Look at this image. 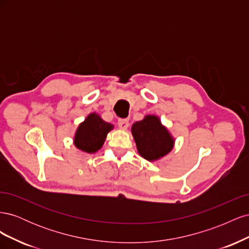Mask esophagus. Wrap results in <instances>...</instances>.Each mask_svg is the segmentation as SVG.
Instances as JSON below:
<instances>
[{
  "label": "esophagus",
  "mask_w": 249,
  "mask_h": 249,
  "mask_svg": "<svg viewBox=\"0 0 249 249\" xmlns=\"http://www.w3.org/2000/svg\"><path fill=\"white\" fill-rule=\"evenodd\" d=\"M118 126H119L122 130H126L127 126H129V120L124 119V118L118 119Z\"/></svg>",
  "instance_id": "obj_1"
}]
</instances>
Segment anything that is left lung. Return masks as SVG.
Listing matches in <instances>:
<instances>
[{"label":"left lung","instance_id":"1","mask_svg":"<svg viewBox=\"0 0 249 249\" xmlns=\"http://www.w3.org/2000/svg\"><path fill=\"white\" fill-rule=\"evenodd\" d=\"M132 135L139 155L150 162L166 156L175 145V138L156 115H146L133 124Z\"/></svg>","mask_w":249,"mask_h":249}]
</instances>
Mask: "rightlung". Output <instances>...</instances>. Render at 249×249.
<instances>
[{
  "label": "right lung",
  "instance_id": "obj_1",
  "mask_svg": "<svg viewBox=\"0 0 249 249\" xmlns=\"http://www.w3.org/2000/svg\"><path fill=\"white\" fill-rule=\"evenodd\" d=\"M112 129L113 124L105 122L95 112L90 113L84 122L79 124L73 144L82 152L93 154L102 148L107 134Z\"/></svg>",
  "mask_w": 249,
  "mask_h": 249
}]
</instances>
